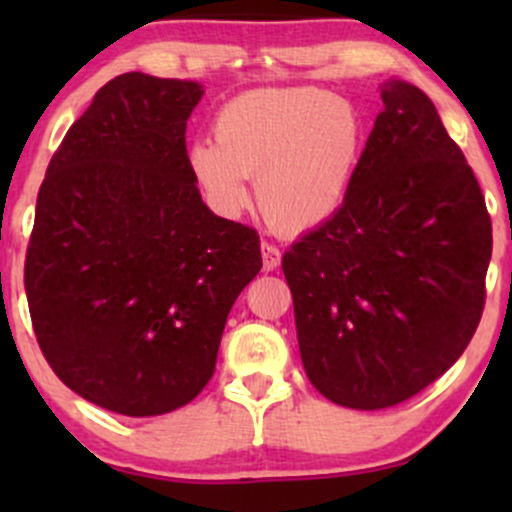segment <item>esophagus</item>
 <instances>
[{"instance_id": "obj_1", "label": "esophagus", "mask_w": 512, "mask_h": 512, "mask_svg": "<svg viewBox=\"0 0 512 512\" xmlns=\"http://www.w3.org/2000/svg\"><path fill=\"white\" fill-rule=\"evenodd\" d=\"M262 264L267 272H272V269H276L281 264V250L276 248L274 243H267V240H262Z\"/></svg>"}]
</instances>
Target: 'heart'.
<instances>
[{
  "label": "heart",
  "instance_id": "heart-1",
  "mask_svg": "<svg viewBox=\"0 0 512 512\" xmlns=\"http://www.w3.org/2000/svg\"><path fill=\"white\" fill-rule=\"evenodd\" d=\"M214 137L187 151L211 207L243 211L255 178L264 219L279 231H308L342 207L363 151V120L322 88H257L223 105Z\"/></svg>",
  "mask_w": 512,
  "mask_h": 512
}]
</instances>
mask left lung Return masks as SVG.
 Returning <instances> with one entry per match:
<instances>
[{
	"mask_svg": "<svg viewBox=\"0 0 512 512\" xmlns=\"http://www.w3.org/2000/svg\"><path fill=\"white\" fill-rule=\"evenodd\" d=\"M342 207L284 252L310 383L385 409L448 370L477 332L491 219L421 88L390 79Z\"/></svg>",
	"mask_w": 512,
	"mask_h": 512,
	"instance_id": "8db88e82",
	"label": "left lung"
}]
</instances>
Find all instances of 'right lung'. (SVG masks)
<instances>
[{
  "mask_svg": "<svg viewBox=\"0 0 512 512\" xmlns=\"http://www.w3.org/2000/svg\"><path fill=\"white\" fill-rule=\"evenodd\" d=\"M197 81L115 76L64 134L26 252L40 351L69 390L125 416L192 402L262 269L255 228L216 216L187 163Z\"/></svg>",
  "mask_w": 512,
  "mask_h": 512,
  "instance_id": "1",
  "label": "right lung"
}]
</instances>
